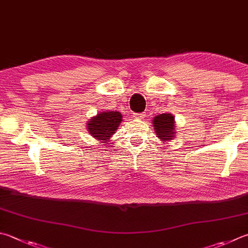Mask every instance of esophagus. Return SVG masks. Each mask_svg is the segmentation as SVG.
I'll use <instances>...</instances> for the list:
<instances>
[{"mask_svg":"<svg viewBox=\"0 0 248 248\" xmlns=\"http://www.w3.org/2000/svg\"><path fill=\"white\" fill-rule=\"evenodd\" d=\"M144 115H146L144 113H135L134 118L136 120H142L144 118Z\"/></svg>","mask_w":248,"mask_h":248,"instance_id":"34e87169","label":"esophagus"}]
</instances>
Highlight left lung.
I'll use <instances>...</instances> for the list:
<instances>
[{"label": "left lung", "instance_id": "left-lung-1", "mask_svg": "<svg viewBox=\"0 0 248 248\" xmlns=\"http://www.w3.org/2000/svg\"><path fill=\"white\" fill-rule=\"evenodd\" d=\"M153 127L155 134L163 142L170 141L175 138L176 125L175 116L171 113H162L153 118Z\"/></svg>", "mask_w": 248, "mask_h": 248}]
</instances>
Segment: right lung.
Returning a JSON list of instances; mask_svg holds the SVG:
<instances>
[{
	"label": "right lung",
	"instance_id": "obj_1",
	"mask_svg": "<svg viewBox=\"0 0 248 248\" xmlns=\"http://www.w3.org/2000/svg\"><path fill=\"white\" fill-rule=\"evenodd\" d=\"M122 118L123 116L119 111L99 112L88 121L87 129L93 137L102 143H107L118 129L122 122Z\"/></svg>",
	"mask_w": 248,
	"mask_h": 248
}]
</instances>
